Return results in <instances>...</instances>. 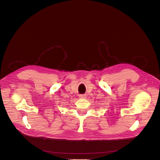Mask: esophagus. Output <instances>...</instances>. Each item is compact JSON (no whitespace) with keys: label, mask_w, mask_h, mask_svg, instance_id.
<instances>
[{"label":"esophagus","mask_w":160,"mask_h":160,"mask_svg":"<svg viewBox=\"0 0 160 160\" xmlns=\"http://www.w3.org/2000/svg\"><path fill=\"white\" fill-rule=\"evenodd\" d=\"M79 98H86V96L83 95V94H81L79 96Z\"/></svg>","instance_id":"1"}]
</instances>
